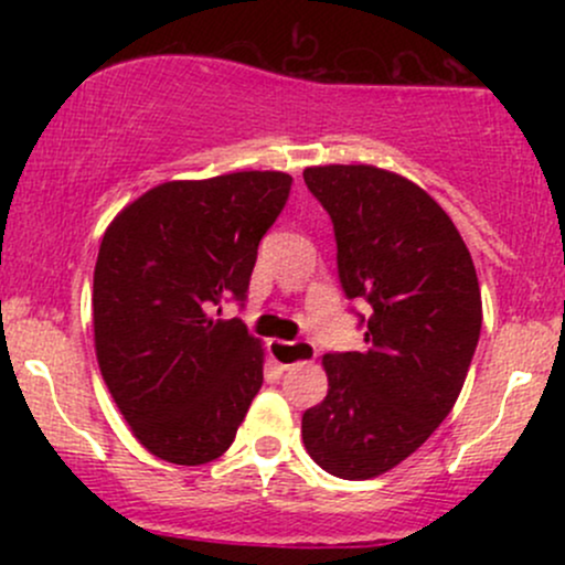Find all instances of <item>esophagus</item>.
<instances>
[{
  "instance_id": "obj_1",
  "label": "esophagus",
  "mask_w": 565,
  "mask_h": 565,
  "mask_svg": "<svg viewBox=\"0 0 565 565\" xmlns=\"http://www.w3.org/2000/svg\"><path fill=\"white\" fill-rule=\"evenodd\" d=\"M268 348H270V359H274L281 369L305 364V361H310L316 355V350L308 340H297V342L274 340Z\"/></svg>"
}]
</instances>
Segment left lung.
<instances>
[{
    "instance_id": "8db88e82",
    "label": "left lung",
    "mask_w": 565,
    "mask_h": 565,
    "mask_svg": "<svg viewBox=\"0 0 565 565\" xmlns=\"http://www.w3.org/2000/svg\"><path fill=\"white\" fill-rule=\"evenodd\" d=\"M334 225L337 276L359 316L361 350L327 353V398L302 414L305 449L345 481L382 476L449 417L481 337L472 257L419 185L369 164L308 167Z\"/></svg>"
}]
</instances>
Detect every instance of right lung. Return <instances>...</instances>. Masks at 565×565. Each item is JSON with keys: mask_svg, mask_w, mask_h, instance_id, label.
<instances>
[{"mask_svg": "<svg viewBox=\"0 0 565 565\" xmlns=\"http://www.w3.org/2000/svg\"><path fill=\"white\" fill-rule=\"evenodd\" d=\"M289 191L284 172L164 183L103 236L97 364L135 438L167 462L204 465L228 451L260 391V342L242 319H212V310L244 305L257 246Z\"/></svg>", "mask_w": 565, "mask_h": 565, "instance_id": "right-lung-1", "label": "right lung"}]
</instances>
